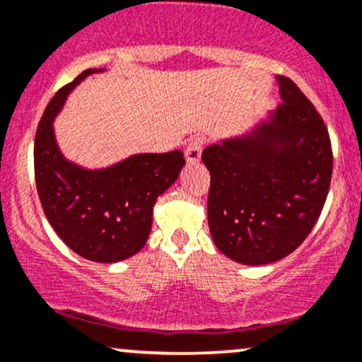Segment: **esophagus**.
I'll list each match as a JSON object with an SVG mask.
<instances>
[{
    "instance_id": "esophagus-1",
    "label": "esophagus",
    "mask_w": 362,
    "mask_h": 362,
    "mask_svg": "<svg viewBox=\"0 0 362 362\" xmlns=\"http://www.w3.org/2000/svg\"><path fill=\"white\" fill-rule=\"evenodd\" d=\"M202 148H204V138L195 136L194 139H190V143L187 145L185 150V158L189 163H195L200 160V155H202Z\"/></svg>"
}]
</instances>
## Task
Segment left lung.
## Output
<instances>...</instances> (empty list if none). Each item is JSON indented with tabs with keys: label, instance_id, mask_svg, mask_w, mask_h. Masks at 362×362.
<instances>
[{
	"label": "left lung",
	"instance_id": "obj_1",
	"mask_svg": "<svg viewBox=\"0 0 362 362\" xmlns=\"http://www.w3.org/2000/svg\"><path fill=\"white\" fill-rule=\"evenodd\" d=\"M283 103L269 123L202 151L211 172L209 229L217 250L243 264L278 261L305 241L327 199V126L293 81L278 76Z\"/></svg>",
	"mask_w": 362,
	"mask_h": 362
}]
</instances>
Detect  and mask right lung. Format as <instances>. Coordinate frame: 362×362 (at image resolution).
I'll return each instance as SVG.
<instances>
[{"label": "right lung", "mask_w": 362, "mask_h": 362, "mask_svg": "<svg viewBox=\"0 0 362 362\" xmlns=\"http://www.w3.org/2000/svg\"><path fill=\"white\" fill-rule=\"evenodd\" d=\"M59 89L35 134L33 163L43 212L59 238L82 258L98 263L126 259L145 246L153 206L185 165L180 150L133 155L104 170H86L64 158L52 121L86 76Z\"/></svg>", "instance_id": "1"}]
</instances>
